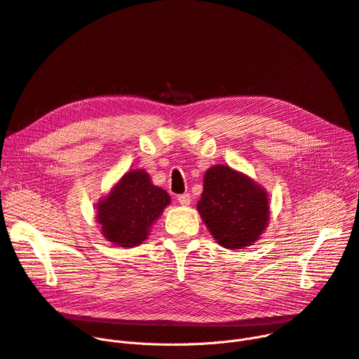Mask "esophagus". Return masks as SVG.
<instances>
[{
  "instance_id": "34e87169",
  "label": "esophagus",
  "mask_w": 359,
  "mask_h": 359,
  "mask_svg": "<svg viewBox=\"0 0 359 359\" xmlns=\"http://www.w3.org/2000/svg\"><path fill=\"white\" fill-rule=\"evenodd\" d=\"M178 203L181 205H189V204H191V196H189L188 193L178 196Z\"/></svg>"
}]
</instances>
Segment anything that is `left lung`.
I'll use <instances>...</instances> for the list:
<instances>
[{"instance_id":"left-lung-1","label":"left lung","mask_w":359,"mask_h":359,"mask_svg":"<svg viewBox=\"0 0 359 359\" xmlns=\"http://www.w3.org/2000/svg\"><path fill=\"white\" fill-rule=\"evenodd\" d=\"M265 189L230 166L207 170L197 210L210 233L227 249L254 245L269 222Z\"/></svg>"}]
</instances>
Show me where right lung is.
<instances>
[{
	"mask_svg": "<svg viewBox=\"0 0 359 359\" xmlns=\"http://www.w3.org/2000/svg\"><path fill=\"white\" fill-rule=\"evenodd\" d=\"M170 203V194L154 185L149 174L133 170L126 172L110 194L97 204V222L109 242L133 248L147 238L154 222Z\"/></svg>",
	"mask_w": 359,
	"mask_h": 359,
	"instance_id": "1",
	"label": "right lung"
}]
</instances>
